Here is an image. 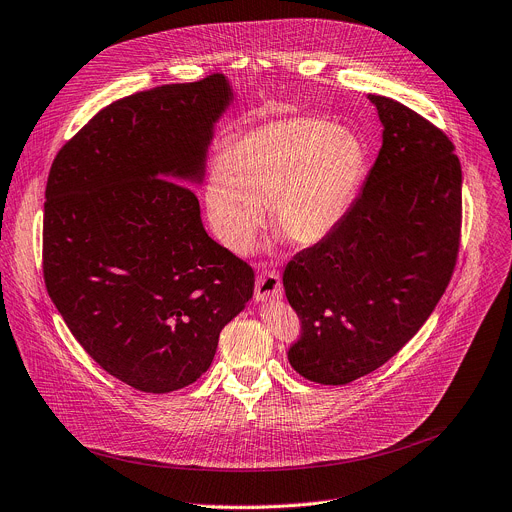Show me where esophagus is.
<instances>
[{
    "mask_svg": "<svg viewBox=\"0 0 512 512\" xmlns=\"http://www.w3.org/2000/svg\"><path fill=\"white\" fill-rule=\"evenodd\" d=\"M254 295L258 301H270V299H281L283 297V283L279 272L266 270L256 279Z\"/></svg>",
    "mask_w": 512,
    "mask_h": 512,
    "instance_id": "1",
    "label": "esophagus"
}]
</instances>
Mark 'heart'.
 I'll return each instance as SVG.
<instances>
[{
	"label": "heart",
	"instance_id": "b5f03b06",
	"mask_svg": "<svg viewBox=\"0 0 512 512\" xmlns=\"http://www.w3.org/2000/svg\"><path fill=\"white\" fill-rule=\"evenodd\" d=\"M367 174V149L320 119L260 125L235 141L211 170L205 203L217 240L246 252L270 207L274 227L313 246L346 219Z\"/></svg>",
	"mask_w": 512,
	"mask_h": 512
}]
</instances>
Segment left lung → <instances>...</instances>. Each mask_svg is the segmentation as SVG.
<instances>
[{
	"mask_svg": "<svg viewBox=\"0 0 512 512\" xmlns=\"http://www.w3.org/2000/svg\"><path fill=\"white\" fill-rule=\"evenodd\" d=\"M383 145L346 219L287 264L301 334L287 357L305 379L346 385L373 373L443 297L461 242L453 141L398 100L369 94Z\"/></svg>",
	"mask_w": 512,
	"mask_h": 512,
	"instance_id": "obj_1",
	"label": "left lung"
}]
</instances>
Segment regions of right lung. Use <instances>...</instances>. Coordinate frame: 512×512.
Instances as JSON below:
<instances>
[{
  "label": "right lung",
  "instance_id": "1",
  "mask_svg": "<svg viewBox=\"0 0 512 512\" xmlns=\"http://www.w3.org/2000/svg\"><path fill=\"white\" fill-rule=\"evenodd\" d=\"M229 100L221 73L131 94L77 131L49 172V297L88 355L139 391L199 379L254 291L252 266L209 238L182 184L203 178Z\"/></svg>",
  "mask_w": 512,
  "mask_h": 512
}]
</instances>
